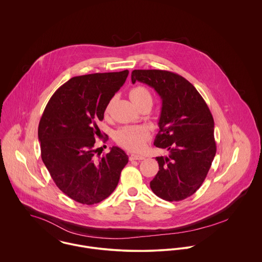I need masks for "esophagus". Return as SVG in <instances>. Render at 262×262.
<instances>
[{
    "label": "esophagus",
    "mask_w": 262,
    "mask_h": 262,
    "mask_svg": "<svg viewBox=\"0 0 262 262\" xmlns=\"http://www.w3.org/2000/svg\"><path fill=\"white\" fill-rule=\"evenodd\" d=\"M129 159H130L131 161H133V160H142V159H144V156L141 155V154L132 153V154H130V156H129Z\"/></svg>",
    "instance_id": "obj_1"
}]
</instances>
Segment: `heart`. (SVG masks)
Listing matches in <instances>:
<instances>
[{
	"instance_id": "b5f03b06",
	"label": "heart",
	"mask_w": 262,
	"mask_h": 262,
	"mask_svg": "<svg viewBox=\"0 0 262 262\" xmlns=\"http://www.w3.org/2000/svg\"><path fill=\"white\" fill-rule=\"evenodd\" d=\"M131 101L136 105H140L145 101H152L149 91L144 86L133 88L129 93ZM111 102L106 107V112L109 111ZM149 137L146 128L142 126H125L115 132V141L122 147L128 150H138L143 147Z\"/></svg>"
}]
</instances>
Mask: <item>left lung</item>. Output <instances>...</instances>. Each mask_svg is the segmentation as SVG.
I'll return each instance as SVG.
<instances>
[{"label": "left lung", "mask_w": 262, "mask_h": 262, "mask_svg": "<svg viewBox=\"0 0 262 262\" xmlns=\"http://www.w3.org/2000/svg\"><path fill=\"white\" fill-rule=\"evenodd\" d=\"M131 79L153 88L162 101L154 145L167 150L168 155L155 158L159 170L150 187L162 200H185L202 186L215 157L213 116L200 93L182 75L135 70Z\"/></svg>", "instance_id": "1"}]
</instances>
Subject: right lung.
I'll return each mask as SVG.
<instances>
[{
  "mask_svg": "<svg viewBox=\"0 0 262 262\" xmlns=\"http://www.w3.org/2000/svg\"><path fill=\"white\" fill-rule=\"evenodd\" d=\"M129 72L79 75L50 98L38 126L41 158L57 187L75 202L94 205L107 199L128 163L125 151L113 146L95 155L97 122ZM108 137V136H107Z\"/></svg>",
  "mask_w": 262,
  "mask_h": 262,
  "instance_id": "add662e5",
  "label": "right lung"
}]
</instances>
